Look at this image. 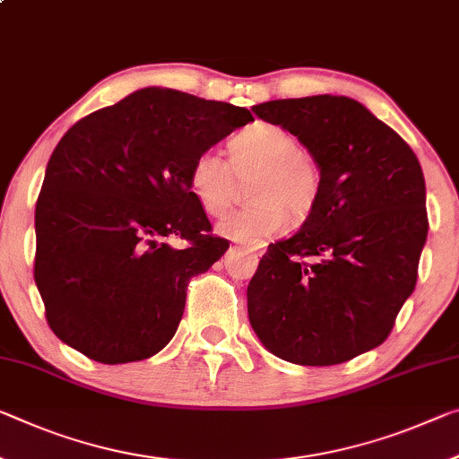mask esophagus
<instances>
[{
  "label": "esophagus",
  "instance_id": "esophagus-1",
  "mask_svg": "<svg viewBox=\"0 0 459 459\" xmlns=\"http://www.w3.org/2000/svg\"><path fill=\"white\" fill-rule=\"evenodd\" d=\"M249 251L255 253V255H261V253H264L261 249H257V247H249Z\"/></svg>",
  "mask_w": 459,
  "mask_h": 459
}]
</instances>
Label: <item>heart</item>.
I'll use <instances>...</instances> for the list:
<instances>
[{"mask_svg": "<svg viewBox=\"0 0 459 459\" xmlns=\"http://www.w3.org/2000/svg\"><path fill=\"white\" fill-rule=\"evenodd\" d=\"M255 176L249 187L251 206L224 216L216 229L235 241L259 243L286 227L288 214L304 218L321 195V167L302 151L288 130L257 122L229 141V161L206 149L194 157L187 186L210 216L229 210L237 178Z\"/></svg>", "mask_w": 459, "mask_h": 459, "instance_id": "obj_1", "label": "heart"}]
</instances>
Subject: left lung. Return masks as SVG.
<instances>
[{"instance_id": "8db88e82", "label": "left lung", "mask_w": 459, "mask_h": 459, "mask_svg": "<svg viewBox=\"0 0 459 459\" xmlns=\"http://www.w3.org/2000/svg\"><path fill=\"white\" fill-rule=\"evenodd\" d=\"M321 167V195L294 237L272 243L247 288L261 343L298 366H334L394 326L427 241L425 178L394 130L351 98L253 106Z\"/></svg>"}]
</instances>
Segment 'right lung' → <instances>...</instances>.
<instances>
[{"label":"right lung","mask_w":459,"mask_h":459,"mask_svg":"<svg viewBox=\"0 0 459 459\" xmlns=\"http://www.w3.org/2000/svg\"><path fill=\"white\" fill-rule=\"evenodd\" d=\"M251 120L247 108L144 87L65 133L34 214V281L63 343L110 366L169 343L187 283L229 249L208 235L187 169Z\"/></svg>","instance_id":"right-lung-1"}]
</instances>
